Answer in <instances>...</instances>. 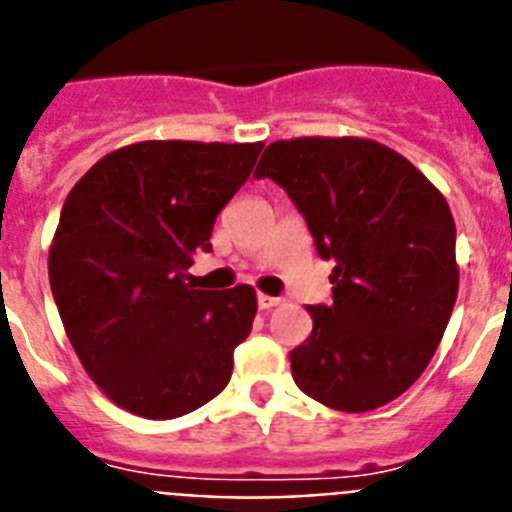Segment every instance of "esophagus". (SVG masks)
Returning a JSON list of instances; mask_svg holds the SVG:
<instances>
[{
    "instance_id": "34e87169",
    "label": "esophagus",
    "mask_w": 512,
    "mask_h": 512,
    "mask_svg": "<svg viewBox=\"0 0 512 512\" xmlns=\"http://www.w3.org/2000/svg\"><path fill=\"white\" fill-rule=\"evenodd\" d=\"M281 304V299L278 296H268V293H257V306H260L262 311L273 309V306Z\"/></svg>"
}]
</instances>
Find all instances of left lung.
I'll return each instance as SVG.
<instances>
[{"instance_id": "obj_1", "label": "left lung", "mask_w": 512, "mask_h": 512, "mask_svg": "<svg viewBox=\"0 0 512 512\" xmlns=\"http://www.w3.org/2000/svg\"><path fill=\"white\" fill-rule=\"evenodd\" d=\"M255 177L278 182L332 260V304L291 350L293 381L340 412H371L428 368L459 293L446 198L402 154L368 139H291Z\"/></svg>"}]
</instances>
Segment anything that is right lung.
Segmentation results:
<instances>
[{
    "label": "right lung",
    "instance_id": "1",
    "mask_svg": "<svg viewBox=\"0 0 512 512\" xmlns=\"http://www.w3.org/2000/svg\"><path fill=\"white\" fill-rule=\"evenodd\" d=\"M262 144L141 141L102 157L66 195L48 281L71 348L133 415H188L231 379L257 314L252 286L201 291L195 250Z\"/></svg>",
    "mask_w": 512,
    "mask_h": 512
}]
</instances>
